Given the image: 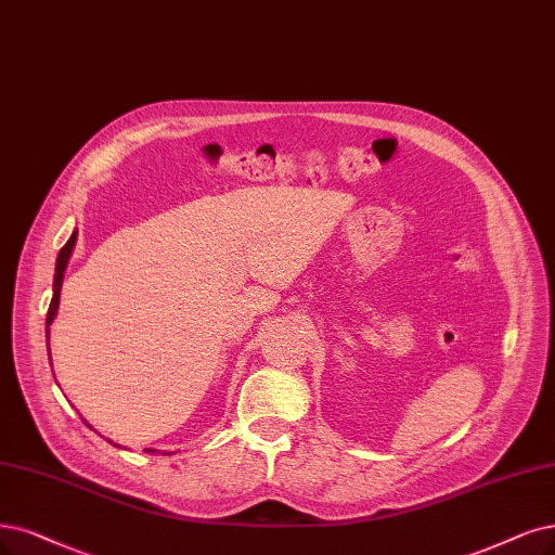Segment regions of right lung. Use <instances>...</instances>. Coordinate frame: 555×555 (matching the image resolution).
<instances>
[{"instance_id":"1","label":"right lung","mask_w":555,"mask_h":555,"mask_svg":"<svg viewBox=\"0 0 555 555\" xmlns=\"http://www.w3.org/2000/svg\"><path fill=\"white\" fill-rule=\"evenodd\" d=\"M75 240H77V231L70 235V240H68L64 246H61V251H59V256H56V267H54V285H52L54 295H52L50 309H48V320H46V324H48V330H46V334H48V359H52V357H50V324H52V320H54V315H56V309H59L61 283H64V272H66V267H68L70 254H73V249H75ZM89 427H91V425H89ZM146 453H155V450H153V448H146Z\"/></svg>"}]
</instances>
